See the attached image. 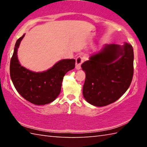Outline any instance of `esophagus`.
<instances>
[{
    "instance_id": "esophagus-1",
    "label": "esophagus",
    "mask_w": 147,
    "mask_h": 147,
    "mask_svg": "<svg viewBox=\"0 0 147 147\" xmlns=\"http://www.w3.org/2000/svg\"><path fill=\"white\" fill-rule=\"evenodd\" d=\"M84 58L82 56H79L76 59V69L80 70L81 69V65L84 62Z\"/></svg>"
}]
</instances>
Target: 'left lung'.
<instances>
[{
	"instance_id": "obj_1",
	"label": "left lung",
	"mask_w": 147,
	"mask_h": 147,
	"mask_svg": "<svg viewBox=\"0 0 147 147\" xmlns=\"http://www.w3.org/2000/svg\"><path fill=\"white\" fill-rule=\"evenodd\" d=\"M86 73L83 95L91 105L102 107L117 100L130 86L134 50L130 44H106L82 64Z\"/></svg>"
}]
</instances>
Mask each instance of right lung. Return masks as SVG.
I'll return each instance as SVG.
<instances>
[{"label":"right lung","mask_w":147,"mask_h":147,"mask_svg":"<svg viewBox=\"0 0 147 147\" xmlns=\"http://www.w3.org/2000/svg\"><path fill=\"white\" fill-rule=\"evenodd\" d=\"M17 39L10 61V77L17 92L36 105H45L53 102L60 93L63 76L75 67V59H61L51 68L43 72H34L22 66L17 56V50L22 39Z\"/></svg>","instance_id":"add662e5"}]
</instances>
